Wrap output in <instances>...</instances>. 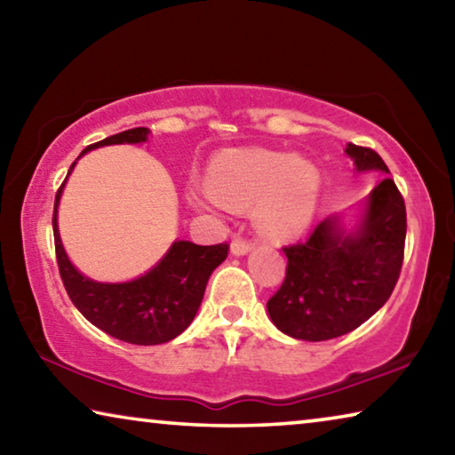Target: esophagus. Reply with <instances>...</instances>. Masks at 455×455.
<instances>
[{"label": "esophagus", "mask_w": 455, "mask_h": 455, "mask_svg": "<svg viewBox=\"0 0 455 455\" xmlns=\"http://www.w3.org/2000/svg\"><path fill=\"white\" fill-rule=\"evenodd\" d=\"M252 249V243L251 241H246V238H233V243H230V252H233V255H236V257H243V255H246V252H249Z\"/></svg>", "instance_id": "obj_1"}]
</instances>
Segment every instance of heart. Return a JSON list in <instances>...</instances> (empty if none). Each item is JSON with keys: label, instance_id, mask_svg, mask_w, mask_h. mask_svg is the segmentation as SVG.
<instances>
[{"label": "heart", "instance_id": "obj_1", "mask_svg": "<svg viewBox=\"0 0 455 455\" xmlns=\"http://www.w3.org/2000/svg\"><path fill=\"white\" fill-rule=\"evenodd\" d=\"M212 203L243 211L255 204L252 219L265 236L292 238L309 227L317 206L321 176L311 160L283 152L230 150L209 168Z\"/></svg>", "mask_w": 455, "mask_h": 455}]
</instances>
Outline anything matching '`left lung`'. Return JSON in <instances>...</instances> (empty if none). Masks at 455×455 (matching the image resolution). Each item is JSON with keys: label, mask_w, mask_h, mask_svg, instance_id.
<instances>
[{"label": "left lung", "mask_w": 455, "mask_h": 455, "mask_svg": "<svg viewBox=\"0 0 455 455\" xmlns=\"http://www.w3.org/2000/svg\"><path fill=\"white\" fill-rule=\"evenodd\" d=\"M357 171L389 174L379 154L347 144ZM405 203L385 176L367 196L365 214L353 233L337 217L313 228L305 243L283 246L287 275L267 309L276 329L303 341H327L357 329L395 289L403 265Z\"/></svg>", "instance_id": "left-lung-1"}]
</instances>
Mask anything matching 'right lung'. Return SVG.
Listing matches in <instances>:
<instances>
[{"label": "right lung", "mask_w": 455, "mask_h": 455, "mask_svg": "<svg viewBox=\"0 0 455 455\" xmlns=\"http://www.w3.org/2000/svg\"><path fill=\"white\" fill-rule=\"evenodd\" d=\"M146 136L148 128H132L90 144L84 152L108 144H138L144 142ZM61 188L64 184L53 203V243L61 283L76 309L104 333L132 345H160L179 337L195 319L211 273L227 259L228 243L200 246L190 241H176L163 260L138 279L96 283L76 271L61 246L58 233Z\"/></svg>", "instance_id": "obj_1"}]
</instances>
